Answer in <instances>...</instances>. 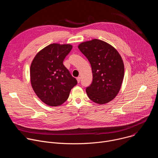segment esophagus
Wrapping results in <instances>:
<instances>
[{"instance_id": "esophagus-1", "label": "esophagus", "mask_w": 158, "mask_h": 158, "mask_svg": "<svg viewBox=\"0 0 158 158\" xmlns=\"http://www.w3.org/2000/svg\"><path fill=\"white\" fill-rule=\"evenodd\" d=\"M77 81L78 83L80 82V81H81V77H77Z\"/></svg>"}]
</instances>
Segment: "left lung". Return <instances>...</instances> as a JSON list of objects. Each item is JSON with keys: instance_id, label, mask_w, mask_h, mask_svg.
<instances>
[{"instance_id": "1", "label": "left lung", "mask_w": 158, "mask_h": 158, "mask_svg": "<svg viewBox=\"0 0 158 158\" xmlns=\"http://www.w3.org/2000/svg\"><path fill=\"white\" fill-rule=\"evenodd\" d=\"M91 65L93 82L86 87L89 98L104 104L118 94L124 79L123 60L117 50L99 39L82 42L78 46Z\"/></svg>"}]
</instances>
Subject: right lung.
Listing matches in <instances>:
<instances>
[{"label":"right lung","mask_w":158,"mask_h":158,"mask_svg":"<svg viewBox=\"0 0 158 158\" xmlns=\"http://www.w3.org/2000/svg\"><path fill=\"white\" fill-rule=\"evenodd\" d=\"M72 48L70 44H50L39 51L31 63L32 87L38 98L48 106L63 104L77 84L63 64Z\"/></svg>","instance_id":"obj_1"}]
</instances>
